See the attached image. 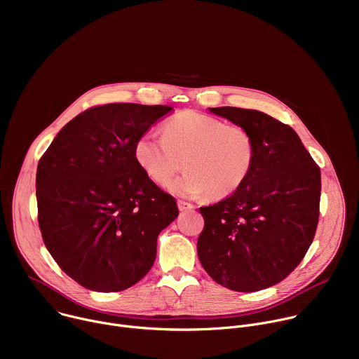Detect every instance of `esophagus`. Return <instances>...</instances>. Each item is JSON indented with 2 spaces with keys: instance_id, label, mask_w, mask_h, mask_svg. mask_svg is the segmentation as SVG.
I'll return each instance as SVG.
<instances>
[{
  "instance_id": "34e87169",
  "label": "esophagus",
  "mask_w": 359,
  "mask_h": 359,
  "mask_svg": "<svg viewBox=\"0 0 359 359\" xmlns=\"http://www.w3.org/2000/svg\"><path fill=\"white\" fill-rule=\"evenodd\" d=\"M177 208L180 212H184V210L193 209V204H190L189 201H184V200H177Z\"/></svg>"
}]
</instances>
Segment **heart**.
<instances>
[{"label":"heart","mask_w":359,"mask_h":359,"mask_svg":"<svg viewBox=\"0 0 359 359\" xmlns=\"http://www.w3.org/2000/svg\"><path fill=\"white\" fill-rule=\"evenodd\" d=\"M146 176L166 186L184 165L187 170L170 184L176 194L224 198L248 179L255 163L252 135L240 125L196 111H184L163 125V136L143 133L133 147Z\"/></svg>","instance_id":"obj_1"}]
</instances>
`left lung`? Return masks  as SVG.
I'll return each mask as SVG.
<instances>
[{"label":"left lung","mask_w":359,"mask_h":359,"mask_svg":"<svg viewBox=\"0 0 359 359\" xmlns=\"http://www.w3.org/2000/svg\"><path fill=\"white\" fill-rule=\"evenodd\" d=\"M210 111L245 128L257 153L236 193L200 208L204 227L197 240L198 260L223 287L264 290L288 277L314 240L321 172L288 125L251 109Z\"/></svg>","instance_id":"left-lung-1"}]
</instances>
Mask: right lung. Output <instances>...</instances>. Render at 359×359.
Here are the masks:
<instances>
[{"label": "right lung", "instance_id": "add662e5", "mask_svg": "<svg viewBox=\"0 0 359 359\" xmlns=\"http://www.w3.org/2000/svg\"><path fill=\"white\" fill-rule=\"evenodd\" d=\"M108 104L68 122L38 162V224L61 270L99 292L126 290L156 259L159 233L179 215L173 196L135 159L139 136L172 112Z\"/></svg>", "mask_w": 359, "mask_h": 359}]
</instances>
